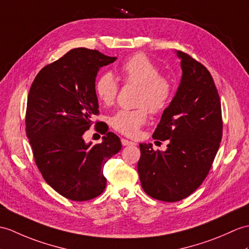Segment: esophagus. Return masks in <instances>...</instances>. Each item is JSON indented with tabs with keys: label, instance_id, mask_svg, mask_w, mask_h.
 <instances>
[{
	"label": "esophagus",
	"instance_id": "obj_1",
	"mask_svg": "<svg viewBox=\"0 0 249 249\" xmlns=\"http://www.w3.org/2000/svg\"><path fill=\"white\" fill-rule=\"evenodd\" d=\"M121 142H122V145L127 146V145H136L135 142H131L129 140H126V139H121Z\"/></svg>",
	"mask_w": 249,
	"mask_h": 249
}]
</instances>
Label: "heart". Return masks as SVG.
<instances>
[{"instance_id": "obj_1", "label": "heart", "mask_w": 249, "mask_h": 249, "mask_svg": "<svg viewBox=\"0 0 249 249\" xmlns=\"http://www.w3.org/2000/svg\"><path fill=\"white\" fill-rule=\"evenodd\" d=\"M120 73L126 84L140 87L137 96L136 110H120L110 119L114 130L127 137H136L140 127L146 123L147 108L153 113L163 111L174 93V85L166 76L160 75V69L147 56L136 54L120 66ZM94 91L97 100L105 106H110L118 95L119 85L110 72L97 77Z\"/></svg>"}]
</instances>
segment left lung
<instances>
[{
    "instance_id": "8db88e82",
    "label": "left lung",
    "mask_w": 249,
    "mask_h": 249,
    "mask_svg": "<svg viewBox=\"0 0 249 249\" xmlns=\"http://www.w3.org/2000/svg\"><path fill=\"white\" fill-rule=\"evenodd\" d=\"M182 75L175 96L153 135L169 140L164 152L141 143L138 173L147 195L178 201L197 189L209 173L223 135L221 101L210 72L188 54L176 51Z\"/></svg>"
}]
</instances>
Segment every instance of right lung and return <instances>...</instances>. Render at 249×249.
<instances>
[{
  "instance_id": "obj_1",
  "label": "right lung",
  "mask_w": 249,
  "mask_h": 249,
  "mask_svg": "<svg viewBox=\"0 0 249 249\" xmlns=\"http://www.w3.org/2000/svg\"><path fill=\"white\" fill-rule=\"evenodd\" d=\"M115 60L96 50L73 49L45 66L28 93L26 136L35 162L48 184L71 200H89L103 193L104 165L122 148L120 138L103 122L95 127L104 135L101 143L84 140L98 114L97 72Z\"/></svg>"
}]
</instances>
